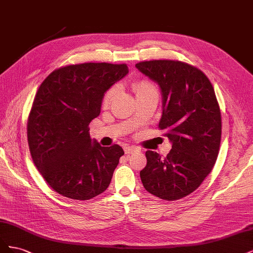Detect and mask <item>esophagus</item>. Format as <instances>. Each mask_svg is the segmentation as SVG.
Here are the masks:
<instances>
[{"label": "esophagus", "instance_id": "esophagus-1", "mask_svg": "<svg viewBox=\"0 0 253 253\" xmlns=\"http://www.w3.org/2000/svg\"><path fill=\"white\" fill-rule=\"evenodd\" d=\"M137 151H138V149L135 148V147H126L125 148V152H126V154H127V155L133 154V153H135Z\"/></svg>", "mask_w": 253, "mask_h": 253}]
</instances>
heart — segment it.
I'll return each instance as SVG.
<instances>
[{"label": "heart", "mask_w": 253, "mask_h": 253, "mask_svg": "<svg viewBox=\"0 0 253 253\" xmlns=\"http://www.w3.org/2000/svg\"><path fill=\"white\" fill-rule=\"evenodd\" d=\"M132 88L135 91L136 96H140V95H142L144 93H148V91H151V90H156L155 86L153 85V84L150 81L145 80V79H140V80L134 81L132 83ZM116 91H117L116 86H113L108 91H106L104 97H103V101H102L104 106H108L110 104V102L112 101V99L114 98L115 94H116Z\"/></svg>", "instance_id": "1"}]
</instances>
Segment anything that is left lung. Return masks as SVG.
Returning <instances> with one entry per match:
<instances>
[{"mask_svg":"<svg viewBox=\"0 0 253 253\" xmlns=\"http://www.w3.org/2000/svg\"><path fill=\"white\" fill-rule=\"evenodd\" d=\"M136 67L162 89L159 128L172 142L166 157L145 152L142 185L162 200L177 201L201 186L217 159L221 115L215 91L201 70L181 61H142Z\"/></svg>","mask_w":253,"mask_h":253,"instance_id":"left-lung-1","label":"left lung"}]
</instances>
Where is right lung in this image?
Returning a JSON list of instances; mask_svg holds the SVG:
<instances>
[{"label":"right lung","instance_id":"add662e5","mask_svg":"<svg viewBox=\"0 0 253 253\" xmlns=\"http://www.w3.org/2000/svg\"><path fill=\"white\" fill-rule=\"evenodd\" d=\"M127 73L126 64H73L41 83L27 139L35 166L57 193L86 201L108 189L125 152L118 144L105 148L91 141L88 125L100 114L105 91Z\"/></svg>","mask_w":253,"mask_h":253}]
</instances>
